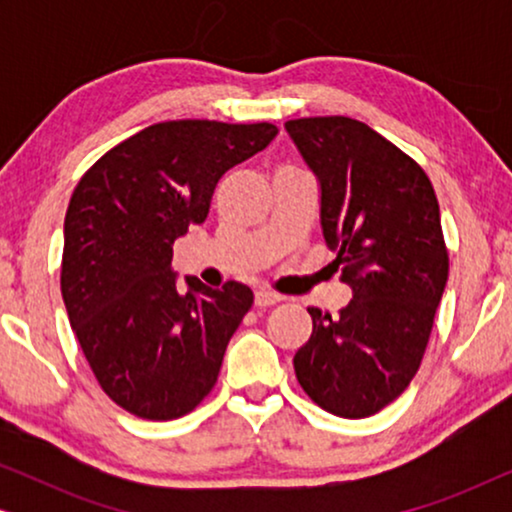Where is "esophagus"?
I'll return each mask as SVG.
<instances>
[{
  "mask_svg": "<svg viewBox=\"0 0 512 512\" xmlns=\"http://www.w3.org/2000/svg\"><path fill=\"white\" fill-rule=\"evenodd\" d=\"M279 300H282V296L279 293H272L268 289H258L256 296H254V303L256 307H270V305H277Z\"/></svg>",
  "mask_w": 512,
  "mask_h": 512,
  "instance_id": "34e87169",
  "label": "esophagus"
}]
</instances>
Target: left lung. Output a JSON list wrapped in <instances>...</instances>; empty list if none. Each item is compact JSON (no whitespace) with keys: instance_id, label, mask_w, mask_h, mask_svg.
Listing matches in <instances>:
<instances>
[{"instance_id":"obj_1","label":"left lung","mask_w":512,"mask_h":512,"mask_svg":"<svg viewBox=\"0 0 512 512\" xmlns=\"http://www.w3.org/2000/svg\"><path fill=\"white\" fill-rule=\"evenodd\" d=\"M319 181V219L352 300L319 307L293 356L305 394L338 417L380 412L422 363L447 284V249L429 177L415 160L347 116L284 123Z\"/></svg>"}]
</instances>
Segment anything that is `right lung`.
I'll list each match as a JSON object with an SVG mask.
<instances>
[{
    "mask_svg": "<svg viewBox=\"0 0 512 512\" xmlns=\"http://www.w3.org/2000/svg\"><path fill=\"white\" fill-rule=\"evenodd\" d=\"M275 135L272 123H156L104 153L74 188L62 300L104 394L132 415L184 417L216 384L254 293L198 277L177 289L172 244L207 219L223 174Z\"/></svg>",
    "mask_w": 512,
    "mask_h": 512,
    "instance_id": "1",
    "label": "right lung"
}]
</instances>
